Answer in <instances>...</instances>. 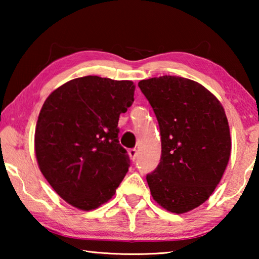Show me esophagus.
I'll list each match as a JSON object with an SVG mask.
<instances>
[{
    "label": "esophagus",
    "mask_w": 259,
    "mask_h": 259,
    "mask_svg": "<svg viewBox=\"0 0 259 259\" xmlns=\"http://www.w3.org/2000/svg\"><path fill=\"white\" fill-rule=\"evenodd\" d=\"M129 155L131 157V160L135 161L136 159H137V156H138V151L136 150V148H131V150L129 151Z\"/></svg>",
    "instance_id": "esophagus-1"
}]
</instances>
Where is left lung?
<instances>
[{
    "label": "left lung",
    "instance_id": "1",
    "mask_svg": "<svg viewBox=\"0 0 259 259\" xmlns=\"http://www.w3.org/2000/svg\"><path fill=\"white\" fill-rule=\"evenodd\" d=\"M160 126L161 159L146 175L151 194L170 212L202 204L231 155L229 122L219 100L198 82L164 75L138 83Z\"/></svg>",
    "mask_w": 259,
    "mask_h": 259
}]
</instances>
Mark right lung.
<instances>
[{
  "instance_id": "right-lung-1",
  "label": "right lung",
  "mask_w": 259,
  "mask_h": 259,
  "mask_svg": "<svg viewBox=\"0 0 259 259\" xmlns=\"http://www.w3.org/2000/svg\"><path fill=\"white\" fill-rule=\"evenodd\" d=\"M134 93L131 81L89 75L65 83L43 104L35 129L37 163L73 207L93 210L107 202L128 172L117 124Z\"/></svg>"
}]
</instances>
